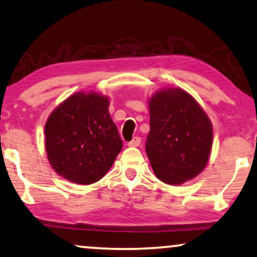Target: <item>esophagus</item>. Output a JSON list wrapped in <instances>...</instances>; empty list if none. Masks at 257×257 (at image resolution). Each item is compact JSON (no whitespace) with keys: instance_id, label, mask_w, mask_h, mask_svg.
I'll return each mask as SVG.
<instances>
[{"instance_id":"1","label":"esophagus","mask_w":257,"mask_h":257,"mask_svg":"<svg viewBox=\"0 0 257 257\" xmlns=\"http://www.w3.org/2000/svg\"><path fill=\"white\" fill-rule=\"evenodd\" d=\"M141 144V139L140 137H134V139L128 143L129 147H139Z\"/></svg>"}]
</instances>
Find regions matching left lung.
Masks as SVG:
<instances>
[{
  "label": "left lung",
  "mask_w": 257,
  "mask_h": 257,
  "mask_svg": "<svg viewBox=\"0 0 257 257\" xmlns=\"http://www.w3.org/2000/svg\"><path fill=\"white\" fill-rule=\"evenodd\" d=\"M146 151L155 175L169 185L193 179L207 165L213 128L200 104L184 89L168 87L149 100Z\"/></svg>",
  "instance_id": "8db88e82"
}]
</instances>
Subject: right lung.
<instances>
[{"label":"right lung","instance_id":"right-lung-1","mask_svg":"<svg viewBox=\"0 0 257 257\" xmlns=\"http://www.w3.org/2000/svg\"><path fill=\"white\" fill-rule=\"evenodd\" d=\"M109 100L95 92L68 96L45 123V150L53 170L72 183L100 180L122 149Z\"/></svg>","mask_w":257,"mask_h":257}]
</instances>
